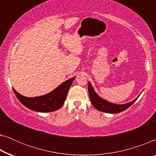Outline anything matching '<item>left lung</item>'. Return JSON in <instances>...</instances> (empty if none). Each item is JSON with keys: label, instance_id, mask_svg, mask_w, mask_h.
I'll use <instances>...</instances> for the list:
<instances>
[{"label": "left lung", "instance_id": "obj_1", "mask_svg": "<svg viewBox=\"0 0 156 156\" xmlns=\"http://www.w3.org/2000/svg\"><path fill=\"white\" fill-rule=\"evenodd\" d=\"M88 90L89 94V99L91 100V104L97 110L100 112H103L106 113H110V114H116V113H120L123 111L127 109L128 108L130 107L134 102L136 101L138 97L128 104H115L110 103L106 100H104L101 98H100L94 90L92 86H91V83H88Z\"/></svg>", "mask_w": 156, "mask_h": 156}]
</instances>
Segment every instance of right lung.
<instances>
[{
	"label": "right lung",
	"mask_w": 156,
	"mask_h": 156,
	"mask_svg": "<svg viewBox=\"0 0 156 156\" xmlns=\"http://www.w3.org/2000/svg\"><path fill=\"white\" fill-rule=\"evenodd\" d=\"M74 80V77L66 81L50 93L41 97L29 98L23 97L14 89L13 91L19 101L30 109L38 112H55L63 105Z\"/></svg>",
	"instance_id": "right-lung-1"
}]
</instances>
